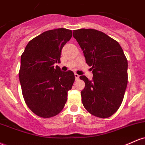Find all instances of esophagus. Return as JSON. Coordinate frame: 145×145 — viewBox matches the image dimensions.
<instances>
[{"instance_id": "1", "label": "esophagus", "mask_w": 145, "mask_h": 145, "mask_svg": "<svg viewBox=\"0 0 145 145\" xmlns=\"http://www.w3.org/2000/svg\"><path fill=\"white\" fill-rule=\"evenodd\" d=\"M74 76H75L76 80H78V79H79V77H80V76H79L78 74H74Z\"/></svg>"}]
</instances>
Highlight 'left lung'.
Wrapping results in <instances>:
<instances>
[{
  "label": "left lung",
  "instance_id": "obj_1",
  "mask_svg": "<svg viewBox=\"0 0 145 145\" xmlns=\"http://www.w3.org/2000/svg\"><path fill=\"white\" fill-rule=\"evenodd\" d=\"M91 67L93 78L80 76L85 87L81 91L83 106L95 116L106 118L116 112L121 105L127 85L128 63L118 42L93 29L73 31Z\"/></svg>",
  "mask_w": 145,
  "mask_h": 145
}]
</instances>
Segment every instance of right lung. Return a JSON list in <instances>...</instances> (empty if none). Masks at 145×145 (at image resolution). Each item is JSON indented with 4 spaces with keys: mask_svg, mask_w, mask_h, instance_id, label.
<instances>
[{
    "mask_svg": "<svg viewBox=\"0 0 145 145\" xmlns=\"http://www.w3.org/2000/svg\"><path fill=\"white\" fill-rule=\"evenodd\" d=\"M72 36L65 28L44 31L29 41L20 58L19 80L25 103L38 116L51 118L63 110L72 87L73 71H62L61 50Z\"/></svg>",
    "mask_w": 145,
    "mask_h": 145,
    "instance_id": "obj_1",
    "label": "right lung"
}]
</instances>
